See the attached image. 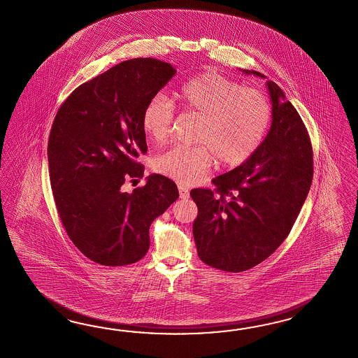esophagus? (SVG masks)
Here are the masks:
<instances>
[{"instance_id": "esophagus-1", "label": "esophagus", "mask_w": 358, "mask_h": 358, "mask_svg": "<svg viewBox=\"0 0 358 358\" xmlns=\"http://www.w3.org/2000/svg\"><path fill=\"white\" fill-rule=\"evenodd\" d=\"M179 197L180 199H188L189 197V191H188V188H185L183 185H179Z\"/></svg>"}]
</instances>
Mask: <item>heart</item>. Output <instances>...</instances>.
Instances as JSON below:
<instances>
[{
  "instance_id": "obj_1",
  "label": "heart",
  "mask_w": 358,
  "mask_h": 358,
  "mask_svg": "<svg viewBox=\"0 0 358 358\" xmlns=\"http://www.w3.org/2000/svg\"><path fill=\"white\" fill-rule=\"evenodd\" d=\"M183 110L201 114L196 145H175L153 161L157 173L180 184H193L217 159L223 167L243 164L262 143L271 122V106L257 90L244 88L220 73H205L184 82L174 92ZM174 118L167 97L155 94L141 113L147 138L165 141Z\"/></svg>"
}]
</instances>
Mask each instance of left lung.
Listing matches in <instances>:
<instances>
[{"label":"left lung","instance_id":"left-lung-1","mask_svg":"<svg viewBox=\"0 0 358 358\" xmlns=\"http://www.w3.org/2000/svg\"><path fill=\"white\" fill-rule=\"evenodd\" d=\"M266 85L273 120L265 140L244 164L214 178L213 191H191L199 209L193 222L199 257L227 273L245 271L275 252L312 185L313 149L303 120L279 85Z\"/></svg>","mask_w":358,"mask_h":358}]
</instances>
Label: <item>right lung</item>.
I'll return each instance as SVG.
<instances>
[{
  "label": "right lung",
  "instance_id": "add662e5",
  "mask_svg": "<svg viewBox=\"0 0 358 358\" xmlns=\"http://www.w3.org/2000/svg\"><path fill=\"white\" fill-rule=\"evenodd\" d=\"M176 70L155 58L129 59L73 91L57 111L48 143L55 206L75 247L103 266L131 265L149 249V227L179 197L176 184L141 179L147 153L141 113Z\"/></svg>",
  "mask_w": 358,
  "mask_h": 358
}]
</instances>
